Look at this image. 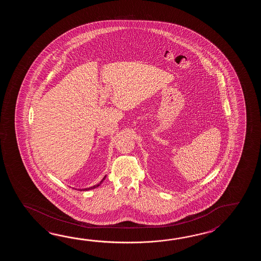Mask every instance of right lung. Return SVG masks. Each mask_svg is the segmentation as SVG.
<instances>
[{
  "mask_svg": "<svg viewBox=\"0 0 261 261\" xmlns=\"http://www.w3.org/2000/svg\"><path fill=\"white\" fill-rule=\"evenodd\" d=\"M106 179V176L103 177V179L100 181V183L97 184V185H95V186H93V187H91V188H88V189H80V191H82V190H89V189H96V188H98L99 186H100V184L102 183V181Z\"/></svg>",
  "mask_w": 261,
  "mask_h": 261,
  "instance_id": "add662e5",
  "label": "right lung"
}]
</instances>
